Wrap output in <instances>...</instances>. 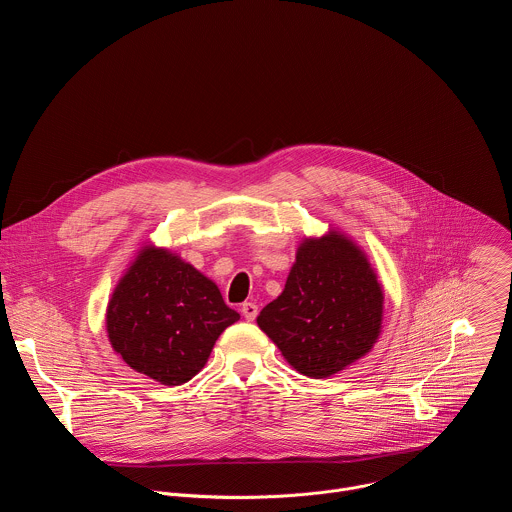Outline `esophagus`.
Here are the masks:
<instances>
[{
  "instance_id": "34e87169",
  "label": "esophagus",
  "mask_w": 512,
  "mask_h": 512,
  "mask_svg": "<svg viewBox=\"0 0 512 512\" xmlns=\"http://www.w3.org/2000/svg\"><path fill=\"white\" fill-rule=\"evenodd\" d=\"M241 314L245 316V320L253 322V320L257 318V314H259V308H257L253 302H245V304L241 306Z\"/></svg>"
}]
</instances>
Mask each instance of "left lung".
I'll return each mask as SVG.
<instances>
[{
	"mask_svg": "<svg viewBox=\"0 0 512 512\" xmlns=\"http://www.w3.org/2000/svg\"><path fill=\"white\" fill-rule=\"evenodd\" d=\"M383 285L356 241L338 229L306 237L259 328L298 373L332 377L367 356L383 330Z\"/></svg>",
	"mask_w": 512,
	"mask_h": 512,
	"instance_id": "8db88e82",
	"label": "left lung"
}]
</instances>
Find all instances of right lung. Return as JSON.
<instances>
[{
  "mask_svg": "<svg viewBox=\"0 0 512 512\" xmlns=\"http://www.w3.org/2000/svg\"><path fill=\"white\" fill-rule=\"evenodd\" d=\"M239 318L210 277L178 253L145 243L113 289L105 328L127 367L178 387L204 369L218 336Z\"/></svg>",
  "mask_w": 512,
  "mask_h": 512,
  "instance_id": "right-lung-1",
  "label": "right lung"
}]
</instances>
